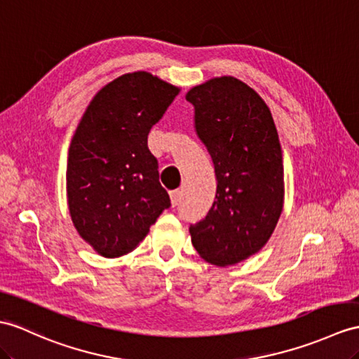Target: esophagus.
<instances>
[{"label":"esophagus","mask_w":359,"mask_h":359,"mask_svg":"<svg viewBox=\"0 0 359 359\" xmlns=\"http://www.w3.org/2000/svg\"><path fill=\"white\" fill-rule=\"evenodd\" d=\"M181 190H172L170 191V203L173 207H177L181 203Z\"/></svg>","instance_id":"obj_1"}]
</instances>
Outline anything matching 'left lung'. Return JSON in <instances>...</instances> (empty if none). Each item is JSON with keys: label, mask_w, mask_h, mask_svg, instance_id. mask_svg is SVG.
Instances as JSON below:
<instances>
[{"label": "left lung", "mask_w": 359, "mask_h": 359, "mask_svg": "<svg viewBox=\"0 0 359 359\" xmlns=\"http://www.w3.org/2000/svg\"><path fill=\"white\" fill-rule=\"evenodd\" d=\"M196 134L212 156L216 196L191 243L208 264L230 266L265 247L282 215L283 156L273 116L260 95L231 76L194 86Z\"/></svg>", "instance_id": "left-lung-1"}]
</instances>
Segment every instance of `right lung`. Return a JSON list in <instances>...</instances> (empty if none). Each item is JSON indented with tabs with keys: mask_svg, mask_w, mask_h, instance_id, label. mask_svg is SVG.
<instances>
[{
	"mask_svg": "<svg viewBox=\"0 0 359 359\" xmlns=\"http://www.w3.org/2000/svg\"><path fill=\"white\" fill-rule=\"evenodd\" d=\"M178 93L147 72L123 74L94 95L76 129L67 164L69 216L103 257L135 250L170 207L147 135Z\"/></svg>",
	"mask_w": 359,
	"mask_h": 359,
	"instance_id": "1",
	"label": "right lung"
}]
</instances>
